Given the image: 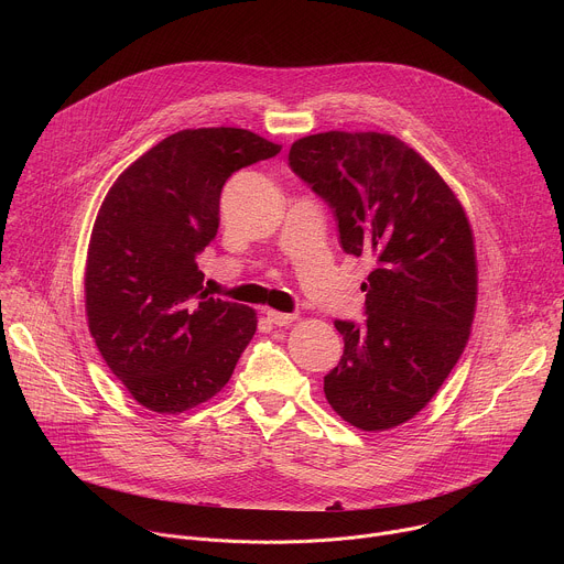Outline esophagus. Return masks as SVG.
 <instances>
[{"label": "esophagus", "instance_id": "34e87169", "mask_svg": "<svg viewBox=\"0 0 564 564\" xmlns=\"http://www.w3.org/2000/svg\"><path fill=\"white\" fill-rule=\"evenodd\" d=\"M268 318L272 321L274 326H290L299 318L294 312H276V310H268Z\"/></svg>", "mask_w": 564, "mask_h": 564}]
</instances>
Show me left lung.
<instances>
[{"label": "left lung", "instance_id": "left-lung-1", "mask_svg": "<svg viewBox=\"0 0 564 564\" xmlns=\"http://www.w3.org/2000/svg\"><path fill=\"white\" fill-rule=\"evenodd\" d=\"M288 160L330 205L344 252L372 261L366 324L335 321L344 357L324 377L326 399L361 431L394 429L435 397L470 335L477 261L466 212L390 133L305 135Z\"/></svg>", "mask_w": 564, "mask_h": 564}]
</instances>
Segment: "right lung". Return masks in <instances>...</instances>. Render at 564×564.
<instances>
[{
	"instance_id": "add662e5",
	"label": "right lung",
	"mask_w": 564,
	"mask_h": 564,
	"mask_svg": "<svg viewBox=\"0 0 564 564\" xmlns=\"http://www.w3.org/2000/svg\"><path fill=\"white\" fill-rule=\"evenodd\" d=\"M279 151L248 129H183L142 153L105 196L87 252V318L140 406L196 409L252 341L257 312L207 296L196 257L218 231L227 178Z\"/></svg>"
}]
</instances>
